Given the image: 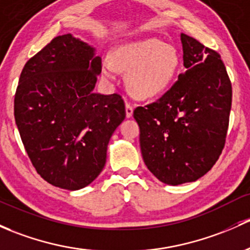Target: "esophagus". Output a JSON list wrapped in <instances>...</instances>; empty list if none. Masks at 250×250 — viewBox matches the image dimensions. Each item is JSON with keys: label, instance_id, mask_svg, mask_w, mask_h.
Listing matches in <instances>:
<instances>
[{"label": "esophagus", "instance_id": "34e87169", "mask_svg": "<svg viewBox=\"0 0 250 250\" xmlns=\"http://www.w3.org/2000/svg\"><path fill=\"white\" fill-rule=\"evenodd\" d=\"M133 115V106L130 103H125V116L128 118L132 117Z\"/></svg>", "mask_w": 250, "mask_h": 250}]
</instances>
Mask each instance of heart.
Instances as JSON below:
<instances>
[{
  "instance_id": "obj_1",
  "label": "heart",
  "mask_w": 250,
  "mask_h": 250,
  "mask_svg": "<svg viewBox=\"0 0 250 250\" xmlns=\"http://www.w3.org/2000/svg\"><path fill=\"white\" fill-rule=\"evenodd\" d=\"M180 59L176 49L157 38L130 42L114 51L112 62L103 61L104 77H114L115 67L129 70L128 90L139 99H151L165 92L177 73Z\"/></svg>"
}]
</instances>
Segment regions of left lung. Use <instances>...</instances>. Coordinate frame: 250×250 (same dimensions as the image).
Here are the masks:
<instances>
[{"instance_id": "1", "label": "left lung", "mask_w": 250, "mask_h": 250, "mask_svg": "<svg viewBox=\"0 0 250 250\" xmlns=\"http://www.w3.org/2000/svg\"><path fill=\"white\" fill-rule=\"evenodd\" d=\"M181 42L186 72L158 101L133 112L147 169L170 186L212 169L224 148L232 101L220 55L185 33Z\"/></svg>"}]
</instances>
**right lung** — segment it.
Instances as JSON below:
<instances>
[{
	"instance_id": "add662e5",
	"label": "right lung",
	"mask_w": 250,
	"mask_h": 250,
	"mask_svg": "<svg viewBox=\"0 0 250 250\" xmlns=\"http://www.w3.org/2000/svg\"><path fill=\"white\" fill-rule=\"evenodd\" d=\"M101 72L96 49L70 33L52 39L21 72L15 123L37 172L55 187L78 190L93 182L125 117L120 94L93 92Z\"/></svg>"
}]
</instances>
